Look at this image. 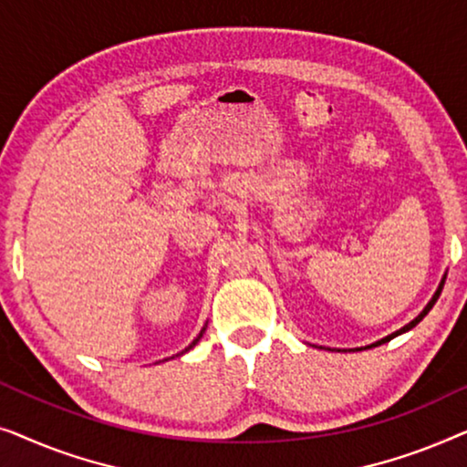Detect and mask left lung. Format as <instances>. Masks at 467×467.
Segmentation results:
<instances>
[{
    "instance_id": "8db88e82",
    "label": "left lung",
    "mask_w": 467,
    "mask_h": 467,
    "mask_svg": "<svg viewBox=\"0 0 467 467\" xmlns=\"http://www.w3.org/2000/svg\"><path fill=\"white\" fill-rule=\"evenodd\" d=\"M444 280H446V276L442 278V283H440V286H438V291H436V293H433V297L430 299V304H427V306H425V308H423V312H420V315H419L417 318H414V321H410V323H408V325H404V327H401V329H398V331H395V334H391V336H387V337H382V340H379V342H374V344H369V347H366V348H372V347H380V344H385V342H389V340H393V337H395V336H400V334H406V331H410L412 327H417V325H419V323H420V321H423V318H425V315H427V312H430V310L433 308V304H436V302H438L440 293H442ZM357 350H361V348H357Z\"/></svg>"
}]
</instances>
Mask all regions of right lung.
Here are the masks:
<instances>
[{
	"label": "right lung",
	"instance_id": "add662e5",
	"mask_svg": "<svg viewBox=\"0 0 467 467\" xmlns=\"http://www.w3.org/2000/svg\"><path fill=\"white\" fill-rule=\"evenodd\" d=\"M203 331H206V327H203V329L200 331V336H197V337H195V340H193V342H191L187 348H184V350H181V353H178V355H184V353H187V350H191V348H193V347H195V344H197V342H200V337L203 336Z\"/></svg>",
	"mask_w": 467,
	"mask_h": 467
}]
</instances>
